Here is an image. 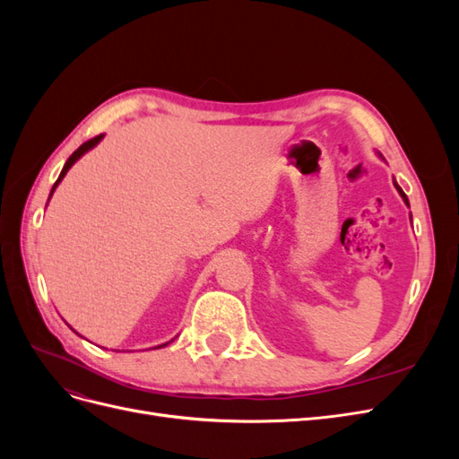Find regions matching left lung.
Wrapping results in <instances>:
<instances>
[{
	"mask_svg": "<svg viewBox=\"0 0 459 459\" xmlns=\"http://www.w3.org/2000/svg\"><path fill=\"white\" fill-rule=\"evenodd\" d=\"M394 187H396V189H398V193H400V197H402V199H404V203H406V204H408V206H410V203H408V197H406V193H404V191H402V189H400V186H398V184H396V182H394Z\"/></svg>",
	"mask_w": 459,
	"mask_h": 459,
	"instance_id": "left-lung-1",
	"label": "left lung"
}]
</instances>
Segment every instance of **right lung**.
<instances>
[{
    "mask_svg": "<svg viewBox=\"0 0 459 459\" xmlns=\"http://www.w3.org/2000/svg\"><path fill=\"white\" fill-rule=\"evenodd\" d=\"M103 140V134L101 135H95L93 137V140H90V142H86V143H82L74 152H73V155L71 157H68V160L65 162V166H63V170H61V174H59V179H57V182H55V186H53V189H51V193L55 191V187H57L59 186V182H61V179L65 178V174L68 172V170H71V166L82 157V155H84V152H88L90 149H93L97 143H100ZM51 197V195H49ZM160 346H166V344H160ZM160 346H159V349H160Z\"/></svg>",
    "mask_w": 459,
    "mask_h": 459,
    "instance_id": "right-lung-1",
    "label": "right lung"
}]
</instances>
